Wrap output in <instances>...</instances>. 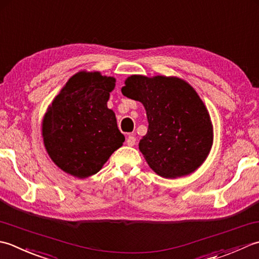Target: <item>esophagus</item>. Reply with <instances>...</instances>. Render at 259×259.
<instances>
[{
	"label": "esophagus",
	"instance_id": "esophagus-1",
	"mask_svg": "<svg viewBox=\"0 0 259 259\" xmlns=\"http://www.w3.org/2000/svg\"><path fill=\"white\" fill-rule=\"evenodd\" d=\"M136 143V137L133 135H130L127 139H126V144L128 146H134Z\"/></svg>",
	"mask_w": 259,
	"mask_h": 259
}]
</instances>
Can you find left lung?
<instances>
[{
    "mask_svg": "<svg viewBox=\"0 0 259 259\" xmlns=\"http://www.w3.org/2000/svg\"><path fill=\"white\" fill-rule=\"evenodd\" d=\"M122 94L143 104L149 128L139 149L156 174L189 176L202 165L213 143V126L202 99L174 76L132 75Z\"/></svg>",
    "mask_w": 259,
    "mask_h": 259,
    "instance_id": "left-lung-1",
    "label": "left lung"
}]
</instances>
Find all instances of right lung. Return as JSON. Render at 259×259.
Instances as JSON below:
<instances>
[{"label":"right lung","instance_id":"obj_1","mask_svg":"<svg viewBox=\"0 0 259 259\" xmlns=\"http://www.w3.org/2000/svg\"><path fill=\"white\" fill-rule=\"evenodd\" d=\"M115 82L99 71L81 70L47 108L42 139L50 159L63 172L78 179L92 177L123 145L125 136L107 107Z\"/></svg>","mask_w":259,"mask_h":259}]
</instances>
